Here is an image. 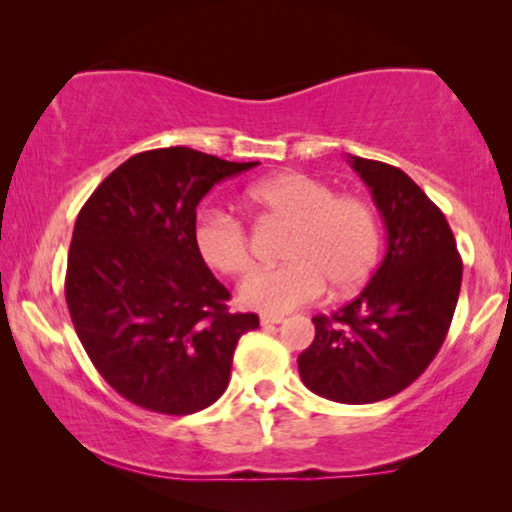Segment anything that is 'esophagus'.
I'll return each mask as SVG.
<instances>
[{
	"label": "esophagus",
	"mask_w": 512,
	"mask_h": 512,
	"mask_svg": "<svg viewBox=\"0 0 512 512\" xmlns=\"http://www.w3.org/2000/svg\"><path fill=\"white\" fill-rule=\"evenodd\" d=\"M284 317L282 314H261V326H275V324H282Z\"/></svg>",
	"instance_id": "esophagus-1"
}]
</instances>
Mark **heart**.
Wrapping results in <instances>:
<instances>
[{
    "label": "heart",
    "instance_id": "heart-1",
    "mask_svg": "<svg viewBox=\"0 0 512 512\" xmlns=\"http://www.w3.org/2000/svg\"><path fill=\"white\" fill-rule=\"evenodd\" d=\"M244 200L268 219L289 223L282 256L286 263L254 270L240 284L244 307L284 314L312 303L326 291L349 293L366 282L380 258V221L373 205L356 195H335L326 181L303 172H282L258 181ZM195 254L219 275L249 268L247 230L223 212H205L193 226Z\"/></svg>",
    "mask_w": 512,
    "mask_h": 512
}]
</instances>
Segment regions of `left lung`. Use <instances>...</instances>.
<instances>
[{
  "mask_svg": "<svg viewBox=\"0 0 512 512\" xmlns=\"http://www.w3.org/2000/svg\"><path fill=\"white\" fill-rule=\"evenodd\" d=\"M387 228V254L352 303L314 317L300 380L328 401L363 405L410 387L450 331L461 256L445 214L394 165L349 156Z\"/></svg>",
  "mask_w": 512,
  "mask_h": 512,
  "instance_id": "obj_1",
  "label": "left lung"
}]
</instances>
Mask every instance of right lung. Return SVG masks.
<instances>
[{"mask_svg": "<svg viewBox=\"0 0 512 512\" xmlns=\"http://www.w3.org/2000/svg\"><path fill=\"white\" fill-rule=\"evenodd\" d=\"M258 163L186 146L137 153L76 216L65 296L83 349L123 398L160 415H193L228 387L237 340L256 314L193 247L195 209L214 184Z\"/></svg>", "mask_w": 512, "mask_h": 512, "instance_id": "right-lung-1", "label": "right lung"}]
</instances>
